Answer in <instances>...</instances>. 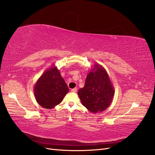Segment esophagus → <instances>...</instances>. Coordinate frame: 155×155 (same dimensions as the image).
Returning <instances> with one entry per match:
<instances>
[{
  "label": "esophagus",
  "instance_id": "obj_1",
  "mask_svg": "<svg viewBox=\"0 0 155 155\" xmlns=\"http://www.w3.org/2000/svg\"><path fill=\"white\" fill-rule=\"evenodd\" d=\"M77 91V88H74L71 90V92H76Z\"/></svg>",
  "mask_w": 155,
  "mask_h": 155
}]
</instances>
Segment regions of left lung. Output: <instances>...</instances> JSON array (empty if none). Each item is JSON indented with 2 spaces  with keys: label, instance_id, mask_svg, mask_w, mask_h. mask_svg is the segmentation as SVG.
Instances as JSON below:
<instances>
[{
  "label": "left lung",
  "instance_id": "obj_1",
  "mask_svg": "<svg viewBox=\"0 0 155 155\" xmlns=\"http://www.w3.org/2000/svg\"><path fill=\"white\" fill-rule=\"evenodd\" d=\"M114 94V90L107 72L98 63L87 74L84 86L78 91L82 104L93 113L107 109Z\"/></svg>",
  "mask_w": 155,
  "mask_h": 155
}]
</instances>
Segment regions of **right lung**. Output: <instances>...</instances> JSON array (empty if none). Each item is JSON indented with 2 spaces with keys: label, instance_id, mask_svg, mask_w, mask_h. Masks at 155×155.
Segmentation results:
<instances>
[{
  "label": "right lung",
  "instance_id": "right-lung-1",
  "mask_svg": "<svg viewBox=\"0 0 155 155\" xmlns=\"http://www.w3.org/2000/svg\"><path fill=\"white\" fill-rule=\"evenodd\" d=\"M69 90L59 70L54 65L44 72L34 86L35 99L45 109H53L59 105Z\"/></svg>",
  "mask_w": 155,
  "mask_h": 155
}]
</instances>
